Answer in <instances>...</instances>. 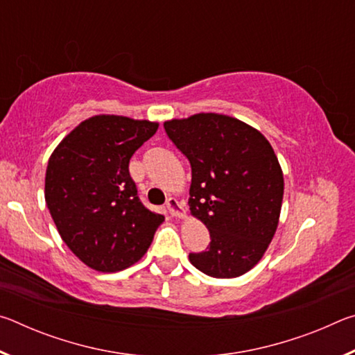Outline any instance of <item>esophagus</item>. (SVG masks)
Instances as JSON below:
<instances>
[{
	"mask_svg": "<svg viewBox=\"0 0 355 355\" xmlns=\"http://www.w3.org/2000/svg\"><path fill=\"white\" fill-rule=\"evenodd\" d=\"M166 208L169 209V213L172 216H175V218H184V208L182 203H180L177 199H173V197H171V199H167L166 202Z\"/></svg>",
	"mask_w": 355,
	"mask_h": 355,
	"instance_id": "obj_1",
	"label": "esophagus"
}]
</instances>
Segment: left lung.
Segmentation results:
<instances>
[{"label": "left lung", "mask_w": 355, "mask_h": 355, "mask_svg": "<svg viewBox=\"0 0 355 355\" xmlns=\"http://www.w3.org/2000/svg\"><path fill=\"white\" fill-rule=\"evenodd\" d=\"M191 164L188 205L209 245L189 261L209 277L233 279L261 260L277 230L284 173L271 144L235 117L200 112L164 122Z\"/></svg>", "instance_id": "left-lung-1"}]
</instances>
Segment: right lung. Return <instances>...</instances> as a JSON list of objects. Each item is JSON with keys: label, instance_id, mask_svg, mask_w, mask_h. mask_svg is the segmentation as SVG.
<instances>
[{"label": "right lung", "instance_id": "1", "mask_svg": "<svg viewBox=\"0 0 355 355\" xmlns=\"http://www.w3.org/2000/svg\"><path fill=\"white\" fill-rule=\"evenodd\" d=\"M158 123L94 116L59 142L45 175V202L67 248L100 272L139 261L164 216L137 197L128 164Z\"/></svg>", "mask_w": 355, "mask_h": 355}]
</instances>
